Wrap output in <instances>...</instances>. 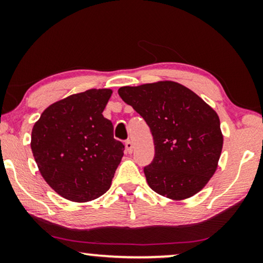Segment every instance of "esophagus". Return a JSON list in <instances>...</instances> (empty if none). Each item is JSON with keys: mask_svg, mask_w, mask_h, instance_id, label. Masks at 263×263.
Listing matches in <instances>:
<instances>
[{"mask_svg": "<svg viewBox=\"0 0 263 263\" xmlns=\"http://www.w3.org/2000/svg\"><path fill=\"white\" fill-rule=\"evenodd\" d=\"M125 151H127L128 153H132L133 152V142H132V140H127V141H125Z\"/></svg>", "mask_w": 263, "mask_h": 263, "instance_id": "obj_1", "label": "esophagus"}]
</instances>
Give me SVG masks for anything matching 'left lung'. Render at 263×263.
Segmentation results:
<instances>
[{
    "mask_svg": "<svg viewBox=\"0 0 263 263\" xmlns=\"http://www.w3.org/2000/svg\"><path fill=\"white\" fill-rule=\"evenodd\" d=\"M118 95L152 133L154 158L143 167L151 189L174 200L199 193L220 158L222 135L217 112L174 81L125 86Z\"/></svg>",
    "mask_w": 263,
    "mask_h": 263,
    "instance_id": "8db88e82",
    "label": "left lung"
}]
</instances>
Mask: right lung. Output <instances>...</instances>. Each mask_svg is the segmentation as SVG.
<instances>
[{"label": "right lung", "mask_w": 263, "mask_h": 263, "mask_svg": "<svg viewBox=\"0 0 263 263\" xmlns=\"http://www.w3.org/2000/svg\"><path fill=\"white\" fill-rule=\"evenodd\" d=\"M111 89H88L46 107L31 148L46 183L64 199L87 202L109 190L124 145L103 116Z\"/></svg>", "instance_id": "obj_1"}]
</instances>
